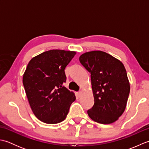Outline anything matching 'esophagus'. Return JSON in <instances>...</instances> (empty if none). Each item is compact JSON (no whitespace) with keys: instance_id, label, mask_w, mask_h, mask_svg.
<instances>
[{"instance_id":"obj_1","label":"esophagus","mask_w":149,"mask_h":149,"mask_svg":"<svg viewBox=\"0 0 149 149\" xmlns=\"http://www.w3.org/2000/svg\"><path fill=\"white\" fill-rule=\"evenodd\" d=\"M77 96L78 97H81L82 96V92H81V91H78V92H77Z\"/></svg>"}]
</instances>
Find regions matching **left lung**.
Wrapping results in <instances>:
<instances>
[{
  "mask_svg": "<svg viewBox=\"0 0 149 149\" xmlns=\"http://www.w3.org/2000/svg\"><path fill=\"white\" fill-rule=\"evenodd\" d=\"M79 61L91 74L94 104L88 110V116L102 124L116 121L124 111L130 92L124 65L100 50L83 54Z\"/></svg>",
  "mask_w": 149,
  "mask_h": 149,
  "instance_id": "left-lung-1",
  "label": "left lung"
}]
</instances>
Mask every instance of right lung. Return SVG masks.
<instances>
[{"mask_svg":"<svg viewBox=\"0 0 149 149\" xmlns=\"http://www.w3.org/2000/svg\"><path fill=\"white\" fill-rule=\"evenodd\" d=\"M76 52L50 50L31 59L23 75V84L34 115L54 124L63 121L75 100L74 93L63 84L65 69Z\"/></svg>","mask_w":149,"mask_h":149,"instance_id":"obj_1","label":"right lung"}]
</instances>
